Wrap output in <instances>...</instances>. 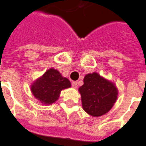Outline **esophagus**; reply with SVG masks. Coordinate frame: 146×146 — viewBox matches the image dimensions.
Returning <instances> with one entry per match:
<instances>
[{
    "label": "esophagus",
    "instance_id": "1",
    "mask_svg": "<svg viewBox=\"0 0 146 146\" xmlns=\"http://www.w3.org/2000/svg\"><path fill=\"white\" fill-rule=\"evenodd\" d=\"M71 84H72V87H73V88H76V87H78V82H73Z\"/></svg>",
    "mask_w": 146,
    "mask_h": 146
}]
</instances>
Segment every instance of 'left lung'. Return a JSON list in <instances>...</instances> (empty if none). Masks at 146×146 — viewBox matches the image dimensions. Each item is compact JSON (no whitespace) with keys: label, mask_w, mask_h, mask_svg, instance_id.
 I'll return each mask as SVG.
<instances>
[{"label":"left lung","mask_w":146,"mask_h":146,"mask_svg":"<svg viewBox=\"0 0 146 146\" xmlns=\"http://www.w3.org/2000/svg\"><path fill=\"white\" fill-rule=\"evenodd\" d=\"M84 110L93 117L108 112L117 100V90L114 84L96 73L86 75L78 89Z\"/></svg>","instance_id":"8db88e82"}]
</instances>
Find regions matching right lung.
Wrapping results in <instances>:
<instances>
[{"label":"right lung","mask_w":146,"mask_h":146,"mask_svg":"<svg viewBox=\"0 0 146 146\" xmlns=\"http://www.w3.org/2000/svg\"><path fill=\"white\" fill-rule=\"evenodd\" d=\"M71 86L67 78L62 76L58 70L50 69L31 85V92L36 99L45 104L54 103L63 89Z\"/></svg>","instance_id":"right-lung-1"}]
</instances>
